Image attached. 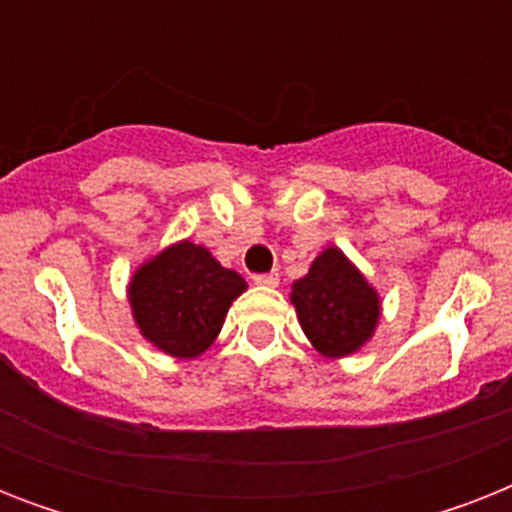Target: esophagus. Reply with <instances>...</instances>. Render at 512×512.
Segmentation results:
<instances>
[{
  "label": "esophagus",
  "instance_id": "esophagus-1",
  "mask_svg": "<svg viewBox=\"0 0 512 512\" xmlns=\"http://www.w3.org/2000/svg\"><path fill=\"white\" fill-rule=\"evenodd\" d=\"M255 284L257 287H276L279 284V273H260V276H255Z\"/></svg>",
  "mask_w": 512,
  "mask_h": 512
}]
</instances>
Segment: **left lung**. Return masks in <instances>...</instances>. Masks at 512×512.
<instances>
[{
  "label": "left lung",
  "instance_id": "1",
  "mask_svg": "<svg viewBox=\"0 0 512 512\" xmlns=\"http://www.w3.org/2000/svg\"><path fill=\"white\" fill-rule=\"evenodd\" d=\"M289 300L311 345L327 358L353 356L374 337L380 324V292L340 247H327L303 279L292 284Z\"/></svg>",
  "mask_w": 512,
  "mask_h": 512
}]
</instances>
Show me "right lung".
Listing matches in <instances>:
<instances>
[{"label": "right lung", "mask_w": 512, "mask_h": 512, "mask_svg": "<svg viewBox=\"0 0 512 512\" xmlns=\"http://www.w3.org/2000/svg\"><path fill=\"white\" fill-rule=\"evenodd\" d=\"M247 281L201 244L175 241L135 268L127 300L135 327L156 350L193 361L215 342Z\"/></svg>", "instance_id": "1"}]
</instances>
